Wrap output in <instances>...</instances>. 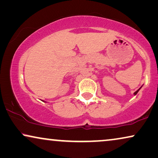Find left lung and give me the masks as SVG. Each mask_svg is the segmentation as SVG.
<instances>
[{"mask_svg": "<svg viewBox=\"0 0 158 158\" xmlns=\"http://www.w3.org/2000/svg\"><path fill=\"white\" fill-rule=\"evenodd\" d=\"M141 88H139V89H138V90H136V91H135V93H134V95H136V94H137V93H138V92H139V89H140Z\"/></svg>", "mask_w": 158, "mask_h": 158, "instance_id": "8db88e82", "label": "left lung"}]
</instances>
